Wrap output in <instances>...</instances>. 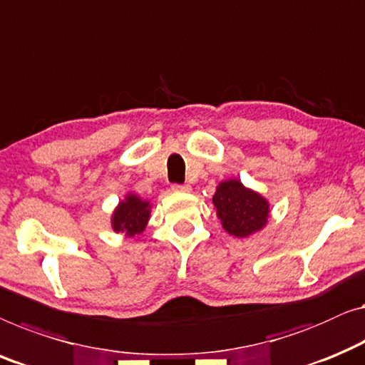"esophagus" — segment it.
Segmentation results:
<instances>
[{"mask_svg": "<svg viewBox=\"0 0 365 365\" xmlns=\"http://www.w3.org/2000/svg\"><path fill=\"white\" fill-rule=\"evenodd\" d=\"M174 192H189L191 191V186L189 184H173Z\"/></svg>", "mask_w": 365, "mask_h": 365, "instance_id": "obj_1", "label": "esophagus"}]
</instances>
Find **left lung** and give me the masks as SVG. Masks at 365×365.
Returning a JSON list of instances; mask_svg holds the SVG:
<instances>
[{
    "label": "left lung",
    "mask_w": 365,
    "mask_h": 365,
    "mask_svg": "<svg viewBox=\"0 0 365 365\" xmlns=\"http://www.w3.org/2000/svg\"><path fill=\"white\" fill-rule=\"evenodd\" d=\"M217 217L225 232L234 237H248L262 230L268 222L270 204L237 179L222 181L212 197Z\"/></svg>",
    "instance_id": "8db88e82"
}]
</instances>
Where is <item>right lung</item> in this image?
<instances>
[{
  "mask_svg": "<svg viewBox=\"0 0 365 365\" xmlns=\"http://www.w3.org/2000/svg\"><path fill=\"white\" fill-rule=\"evenodd\" d=\"M151 214V204L136 194H126L125 200L117 205L112 215V229L115 232L135 237L146 229Z\"/></svg>",
  "mask_w": 365,
  "mask_h": 365,
  "instance_id": "obj_1",
  "label": "right lung"
}]
</instances>
